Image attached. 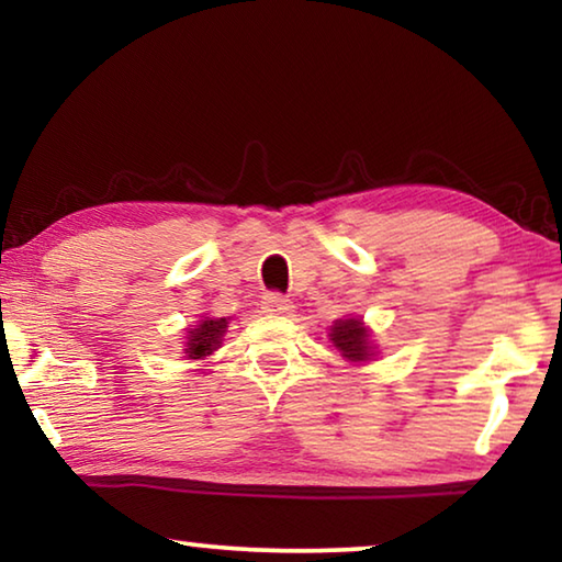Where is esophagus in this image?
Instances as JSON below:
<instances>
[{
  "instance_id": "obj_1",
  "label": "esophagus",
  "mask_w": 562,
  "mask_h": 562,
  "mask_svg": "<svg viewBox=\"0 0 562 562\" xmlns=\"http://www.w3.org/2000/svg\"><path fill=\"white\" fill-rule=\"evenodd\" d=\"M262 310L270 312V315H292L294 307L288 297H282L278 292H270L262 297Z\"/></svg>"
}]
</instances>
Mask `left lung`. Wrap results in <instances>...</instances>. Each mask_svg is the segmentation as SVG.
Segmentation results:
<instances>
[{
  "instance_id": "1",
  "label": "left lung",
  "mask_w": 562,
  "mask_h": 562,
  "mask_svg": "<svg viewBox=\"0 0 562 562\" xmlns=\"http://www.w3.org/2000/svg\"><path fill=\"white\" fill-rule=\"evenodd\" d=\"M329 339L339 349V355L347 361H355V364L369 361L376 355V347L372 345V331L361 322V317L337 319L329 329Z\"/></svg>"
}]
</instances>
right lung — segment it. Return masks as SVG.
<instances>
[{
    "label": "right lung",
    "instance_id": "1",
    "mask_svg": "<svg viewBox=\"0 0 562 562\" xmlns=\"http://www.w3.org/2000/svg\"><path fill=\"white\" fill-rule=\"evenodd\" d=\"M227 325H231V322L225 317H205L198 322L195 327L188 329L183 355H188V359H203L207 355H213V351L223 345Z\"/></svg>",
    "mask_w": 562,
    "mask_h": 562
}]
</instances>
